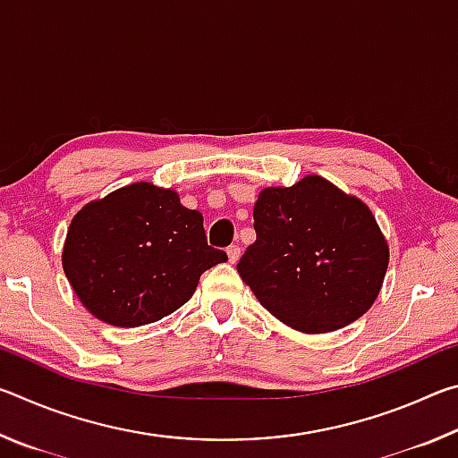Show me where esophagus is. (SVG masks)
<instances>
[{
	"mask_svg": "<svg viewBox=\"0 0 458 458\" xmlns=\"http://www.w3.org/2000/svg\"><path fill=\"white\" fill-rule=\"evenodd\" d=\"M228 260L232 262V265H234V262H238V259H240V246H236V244H232V246H228Z\"/></svg>",
	"mask_w": 458,
	"mask_h": 458,
	"instance_id": "1",
	"label": "esophagus"
}]
</instances>
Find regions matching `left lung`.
<instances>
[{
  "instance_id": "1",
  "label": "left lung",
  "mask_w": 458,
  "mask_h": 458,
  "mask_svg": "<svg viewBox=\"0 0 458 458\" xmlns=\"http://www.w3.org/2000/svg\"><path fill=\"white\" fill-rule=\"evenodd\" d=\"M257 240L236 265L260 305L289 327L327 333L374 305L390 250L374 214L321 175L267 188L254 204Z\"/></svg>"
}]
</instances>
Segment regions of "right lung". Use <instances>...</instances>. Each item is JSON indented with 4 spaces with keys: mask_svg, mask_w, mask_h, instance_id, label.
I'll return each mask as SVG.
<instances>
[{
    "mask_svg": "<svg viewBox=\"0 0 458 458\" xmlns=\"http://www.w3.org/2000/svg\"><path fill=\"white\" fill-rule=\"evenodd\" d=\"M228 257L174 190L137 182L95 199L68 228L62 268L76 297L114 327L159 321L188 303L201 273Z\"/></svg>",
    "mask_w": 458,
    "mask_h": 458,
    "instance_id": "1",
    "label": "right lung"
}]
</instances>
